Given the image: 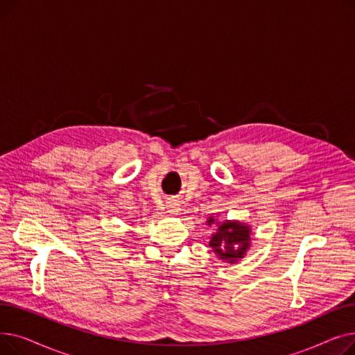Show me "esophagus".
<instances>
[{"mask_svg":"<svg viewBox=\"0 0 355 355\" xmlns=\"http://www.w3.org/2000/svg\"><path fill=\"white\" fill-rule=\"evenodd\" d=\"M166 209H168V213L178 214V211H180V204H177L175 201H170V202H168Z\"/></svg>","mask_w":355,"mask_h":355,"instance_id":"34e87169","label":"esophagus"}]
</instances>
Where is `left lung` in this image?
<instances>
[{"label":"left lung","instance_id":"left-lung-1","mask_svg":"<svg viewBox=\"0 0 355 355\" xmlns=\"http://www.w3.org/2000/svg\"><path fill=\"white\" fill-rule=\"evenodd\" d=\"M217 223V230L213 233L210 240V248L218 256L220 260L227 263H236L243 259L252 241V229L246 223L225 220L217 221L214 217L207 220V225L211 226Z\"/></svg>","mask_w":355,"mask_h":355}]
</instances>
